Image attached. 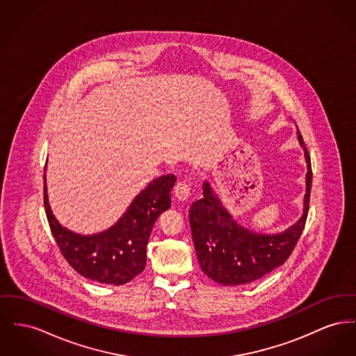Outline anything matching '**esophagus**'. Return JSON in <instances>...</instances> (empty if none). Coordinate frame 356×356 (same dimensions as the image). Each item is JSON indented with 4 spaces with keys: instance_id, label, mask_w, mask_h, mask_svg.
Masks as SVG:
<instances>
[{
    "instance_id": "esophagus-1",
    "label": "esophagus",
    "mask_w": 356,
    "mask_h": 356,
    "mask_svg": "<svg viewBox=\"0 0 356 356\" xmlns=\"http://www.w3.org/2000/svg\"><path fill=\"white\" fill-rule=\"evenodd\" d=\"M173 193H175V197H176L177 200H180V202H186V200L189 197L188 184H187L186 181H183V180L177 181V183H176V186H175V189H173Z\"/></svg>"
}]
</instances>
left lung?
<instances>
[{"instance_id":"obj_1","label":"left lung","mask_w":356,"mask_h":356,"mask_svg":"<svg viewBox=\"0 0 356 356\" xmlns=\"http://www.w3.org/2000/svg\"><path fill=\"white\" fill-rule=\"evenodd\" d=\"M298 140L305 150L307 193L304 213L291 229L281 234L262 235L239 226L223 209L218 196L204 183V197L195 202L189 209V225L196 255L202 270L222 285L250 284L285 264L294 250L305 227L311 187V156L301 133Z\"/></svg>"}]
</instances>
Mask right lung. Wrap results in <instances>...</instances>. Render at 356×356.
<instances>
[{"label": "right lung", "instance_id": "obj_1", "mask_svg": "<svg viewBox=\"0 0 356 356\" xmlns=\"http://www.w3.org/2000/svg\"><path fill=\"white\" fill-rule=\"evenodd\" d=\"M173 175L149 183L124 216L108 230L94 235L74 234L52 215L44 175V209L51 232L75 272L101 284L124 285L145 269L147 245L157 218L170 207Z\"/></svg>", "mask_w": 356, "mask_h": 356}]
</instances>
